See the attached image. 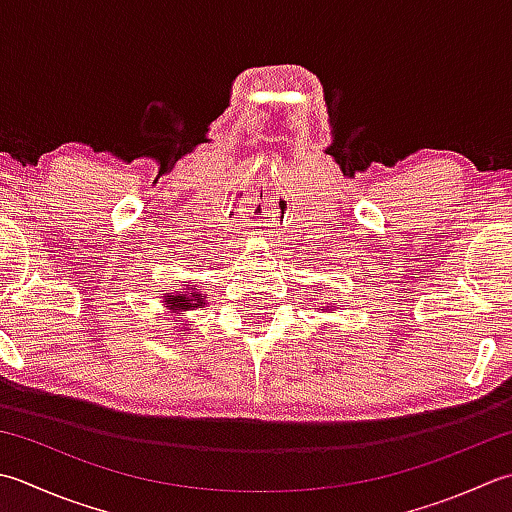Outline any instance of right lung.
Instances as JSON below:
<instances>
[{
    "instance_id": "add662e5",
    "label": "right lung",
    "mask_w": 512,
    "mask_h": 512,
    "mask_svg": "<svg viewBox=\"0 0 512 512\" xmlns=\"http://www.w3.org/2000/svg\"><path fill=\"white\" fill-rule=\"evenodd\" d=\"M166 304L173 308V310H188V308H195L202 302V297H199L193 288H186L184 293H177V295H168L166 297Z\"/></svg>"
}]
</instances>
